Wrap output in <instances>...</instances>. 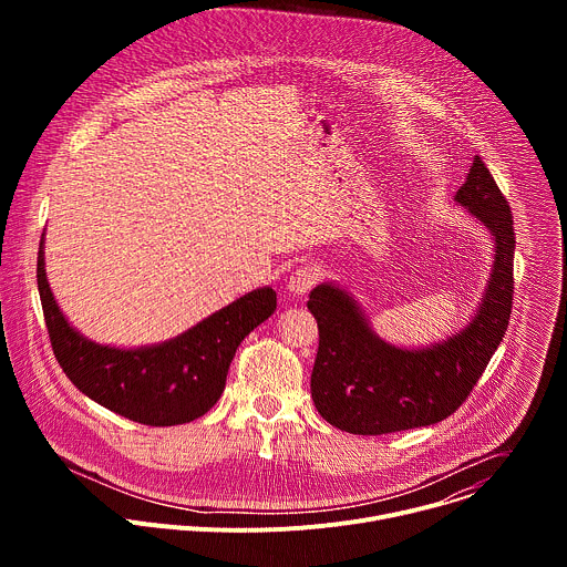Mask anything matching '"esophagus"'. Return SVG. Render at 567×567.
<instances>
[{"mask_svg":"<svg viewBox=\"0 0 567 567\" xmlns=\"http://www.w3.org/2000/svg\"><path fill=\"white\" fill-rule=\"evenodd\" d=\"M320 274L316 267H298L291 276H289V282H287V289L293 293V296H305L316 282H318Z\"/></svg>","mask_w":567,"mask_h":567,"instance_id":"esophagus-1","label":"esophagus"}]
</instances>
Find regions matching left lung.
Here are the masks:
<instances>
[{
	"label": "left lung",
	"mask_w": 567,
	"mask_h": 567,
	"mask_svg": "<svg viewBox=\"0 0 567 567\" xmlns=\"http://www.w3.org/2000/svg\"><path fill=\"white\" fill-rule=\"evenodd\" d=\"M455 202L494 235V267L466 326L429 348H399L372 332L357 300L318 285L307 309L318 322L311 399L320 417L354 435L431 426L453 415L498 350L514 300V219L489 168L475 156Z\"/></svg>",
	"instance_id": "1"
}]
</instances>
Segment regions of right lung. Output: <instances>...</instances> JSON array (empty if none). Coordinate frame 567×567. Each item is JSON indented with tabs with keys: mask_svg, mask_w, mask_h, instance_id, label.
Returning a JSON list of instances; mask_svg holds the SVG:
<instances>
[{
	"mask_svg": "<svg viewBox=\"0 0 567 567\" xmlns=\"http://www.w3.org/2000/svg\"><path fill=\"white\" fill-rule=\"evenodd\" d=\"M38 289L53 354L71 383L107 411L145 426H177L208 413L224 392L237 346L276 311V291L260 287L184 334L141 348L99 346L60 311L38 251Z\"/></svg>",
	"mask_w": 567,
	"mask_h": 567,
	"instance_id": "obj_1",
	"label": "right lung"
}]
</instances>
